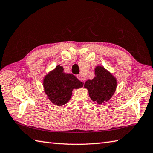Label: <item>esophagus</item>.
Masks as SVG:
<instances>
[{
	"label": "esophagus",
	"mask_w": 153,
	"mask_h": 153,
	"mask_svg": "<svg viewBox=\"0 0 153 153\" xmlns=\"http://www.w3.org/2000/svg\"><path fill=\"white\" fill-rule=\"evenodd\" d=\"M76 77H77V79H78L79 81H82V82H84L85 81V79L83 78V77L82 76V75H81V74H78L76 76Z\"/></svg>",
	"instance_id": "34e87169"
}]
</instances>
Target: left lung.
Masks as SVG:
<instances>
[{
    "label": "left lung",
    "instance_id": "left-lung-1",
    "mask_svg": "<svg viewBox=\"0 0 153 153\" xmlns=\"http://www.w3.org/2000/svg\"><path fill=\"white\" fill-rule=\"evenodd\" d=\"M95 76L85 82L84 87L87 89L92 101L102 104L110 100L117 87V79L110 72L102 66L95 68Z\"/></svg>",
    "mask_w": 153,
    "mask_h": 153
}]
</instances>
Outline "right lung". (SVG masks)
<instances>
[{
    "mask_svg": "<svg viewBox=\"0 0 153 153\" xmlns=\"http://www.w3.org/2000/svg\"><path fill=\"white\" fill-rule=\"evenodd\" d=\"M43 87L52 103L62 106L71 100L72 90L82 87L83 83L74 75L64 73L63 67L58 65L44 77Z\"/></svg>",
    "mask_w": 153,
    "mask_h": 153,
    "instance_id": "obj_1",
    "label": "right lung"
}]
</instances>
